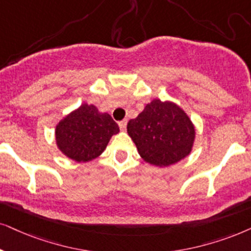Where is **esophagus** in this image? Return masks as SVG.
<instances>
[{
  "label": "esophagus",
  "instance_id": "34e87169",
  "mask_svg": "<svg viewBox=\"0 0 251 251\" xmlns=\"http://www.w3.org/2000/svg\"><path fill=\"white\" fill-rule=\"evenodd\" d=\"M118 125H119V127H120V129H122V131H125L126 125H127V120H122V122L118 123Z\"/></svg>",
  "mask_w": 251,
  "mask_h": 251
}]
</instances>
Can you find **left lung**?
I'll return each mask as SVG.
<instances>
[{
    "label": "left lung",
    "instance_id": "1",
    "mask_svg": "<svg viewBox=\"0 0 251 251\" xmlns=\"http://www.w3.org/2000/svg\"><path fill=\"white\" fill-rule=\"evenodd\" d=\"M127 133L146 162L168 167L188 156L195 127L186 113L171 102L154 100L127 124Z\"/></svg>",
    "mask_w": 251,
    "mask_h": 251
}]
</instances>
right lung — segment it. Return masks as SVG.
<instances>
[{"mask_svg":"<svg viewBox=\"0 0 251 251\" xmlns=\"http://www.w3.org/2000/svg\"><path fill=\"white\" fill-rule=\"evenodd\" d=\"M119 132L117 123L95 105L82 104L63 118L55 129L60 151L76 162H87L103 153L111 136Z\"/></svg>","mask_w":251,"mask_h":251,"instance_id":"obj_1","label":"right lung"}]
</instances>
